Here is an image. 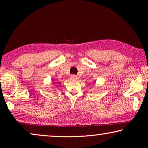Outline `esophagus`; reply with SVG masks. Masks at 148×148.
<instances>
[{"label": "esophagus", "instance_id": "34e87169", "mask_svg": "<svg viewBox=\"0 0 148 148\" xmlns=\"http://www.w3.org/2000/svg\"><path fill=\"white\" fill-rule=\"evenodd\" d=\"M71 79L72 80H76L77 79V76L74 74H72L71 76Z\"/></svg>", "mask_w": 148, "mask_h": 148}]
</instances>
